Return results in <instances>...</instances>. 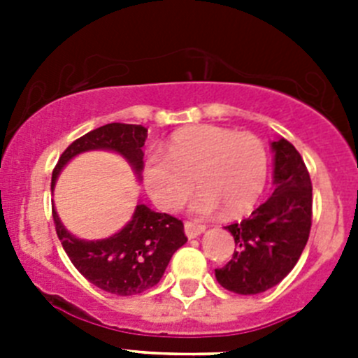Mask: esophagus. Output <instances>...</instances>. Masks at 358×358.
Here are the masks:
<instances>
[{
    "label": "esophagus",
    "mask_w": 358,
    "mask_h": 358,
    "mask_svg": "<svg viewBox=\"0 0 358 358\" xmlns=\"http://www.w3.org/2000/svg\"><path fill=\"white\" fill-rule=\"evenodd\" d=\"M204 229H206V226H202V224L185 222V231L188 238H195V236H199L201 233H204Z\"/></svg>",
    "instance_id": "1"
}]
</instances>
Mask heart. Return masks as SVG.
I'll return each mask as SVG.
<instances>
[{
    "label": "heart",
    "instance_id": "b5f03b06",
    "mask_svg": "<svg viewBox=\"0 0 358 358\" xmlns=\"http://www.w3.org/2000/svg\"><path fill=\"white\" fill-rule=\"evenodd\" d=\"M194 179L202 189L194 202L199 213L224 208L226 215L251 210L267 179V152L252 132L218 125H195L170 138L166 154L150 152L143 182L156 206L173 211L188 201Z\"/></svg>",
    "mask_w": 358,
    "mask_h": 358
}]
</instances>
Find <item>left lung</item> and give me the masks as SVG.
I'll return each instance as SVG.
<instances>
[{
	"mask_svg": "<svg viewBox=\"0 0 358 358\" xmlns=\"http://www.w3.org/2000/svg\"><path fill=\"white\" fill-rule=\"evenodd\" d=\"M274 192L249 218L226 226L236 251L217 281L235 294H260L280 283L297 264L312 227V181L290 141H273Z\"/></svg>",
	"mask_w": 358,
	"mask_h": 358,
	"instance_id": "1",
	"label": "left lung"
}]
</instances>
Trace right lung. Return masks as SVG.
Listing matches in <instances>:
<instances>
[{
	"label": "right lung",
	"mask_w": 358,
	"mask_h": 358,
	"mask_svg": "<svg viewBox=\"0 0 358 358\" xmlns=\"http://www.w3.org/2000/svg\"><path fill=\"white\" fill-rule=\"evenodd\" d=\"M147 129L131 123H107L73 141L61 154L52 173V186L66 163L85 150L103 148L127 157L138 173L143 170ZM57 236L78 273L98 289L116 296H134L157 285L177 249L186 243L179 218L136 206L132 220L110 238L85 242L69 235L52 208Z\"/></svg>",
	"instance_id": "1"
}]
</instances>
